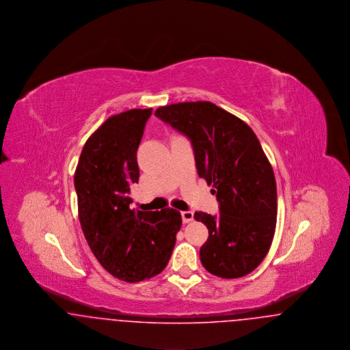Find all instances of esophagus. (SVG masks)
<instances>
[{"mask_svg": "<svg viewBox=\"0 0 350 350\" xmlns=\"http://www.w3.org/2000/svg\"><path fill=\"white\" fill-rule=\"evenodd\" d=\"M181 217H183V223H189L194 219V213L193 211H183Z\"/></svg>", "mask_w": 350, "mask_h": 350, "instance_id": "esophagus-1", "label": "esophagus"}]
</instances>
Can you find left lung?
<instances>
[{"mask_svg":"<svg viewBox=\"0 0 350 350\" xmlns=\"http://www.w3.org/2000/svg\"><path fill=\"white\" fill-rule=\"evenodd\" d=\"M154 116L190 140L198 174L217 196L219 214H194L208 228L202 265L221 278L250 274L265 258L277 223L275 178L257 136L211 102L173 103Z\"/></svg>","mask_w":350,"mask_h":350,"instance_id":"left-lung-1","label":"left lung"}]
</instances>
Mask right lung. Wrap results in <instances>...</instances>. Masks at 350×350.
Returning <instances> with one entry per match:
<instances>
[{
    "instance_id": "add662e5",
    "label": "right lung",
    "mask_w": 350,
    "mask_h": 350,
    "mask_svg": "<svg viewBox=\"0 0 350 350\" xmlns=\"http://www.w3.org/2000/svg\"><path fill=\"white\" fill-rule=\"evenodd\" d=\"M152 109L109 118L83 146L75 173L85 239L111 275L139 282L164 270L183 219L180 211L131 210L139 181L136 150Z\"/></svg>"
}]
</instances>
